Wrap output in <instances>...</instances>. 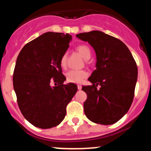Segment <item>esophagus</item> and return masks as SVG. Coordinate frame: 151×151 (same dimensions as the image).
Segmentation results:
<instances>
[{"label": "esophagus", "instance_id": "34e87169", "mask_svg": "<svg viewBox=\"0 0 151 151\" xmlns=\"http://www.w3.org/2000/svg\"><path fill=\"white\" fill-rule=\"evenodd\" d=\"M81 87H82V86H81V85H80V84H78V85H77V88H78V89H79V90L81 89Z\"/></svg>", "mask_w": 151, "mask_h": 151}]
</instances>
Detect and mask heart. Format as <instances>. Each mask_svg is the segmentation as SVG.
<instances>
[{"label":"heart","instance_id":"1","mask_svg":"<svg viewBox=\"0 0 151 151\" xmlns=\"http://www.w3.org/2000/svg\"><path fill=\"white\" fill-rule=\"evenodd\" d=\"M77 52L82 56L84 60H89L91 52L89 47L86 45H80L76 48ZM67 54L65 53L60 59V65L65 67L67 64ZM88 76L87 72L84 70H70L66 74L67 81L70 83H81Z\"/></svg>","mask_w":151,"mask_h":151}]
</instances>
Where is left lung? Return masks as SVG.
<instances>
[{"label": "left lung", "mask_w": 151, "mask_h": 151, "mask_svg": "<svg viewBox=\"0 0 151 151\" xmlns=\"http://www.w3.org/2000/svg\"><path fill=\"white\" fill-rule=\"evenodd\" d=\"M93 47L96 55V69L83 86L87 94L84 103L86 116L96 124H115L127 113L132 104L138 77L133 55L122 41L101 31L77 35ZM100 88L99 89L98 86Z\"/></svg>", "instance_id": "1"}]
</instances>
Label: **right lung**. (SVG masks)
<instances>
[{
    "mask_svg": "<svg viewBox=\"0 0 151 151\" xmlns=\"http://www.w3.org/2000/svg\"><path fill=\"white\" fill-rule=\"evenodd\" d=\"M71 38L62 32H46L27 43L17 58L13 77L17 101L23 116L35 127L59 125L77 91L76 84H64L60 62Z\"/></svg>",
    "mask_w": 151,
    "mask_h": 151,
    "instance_id": "right-lung-1",
    "label": "right lung"
}]
</instances>
